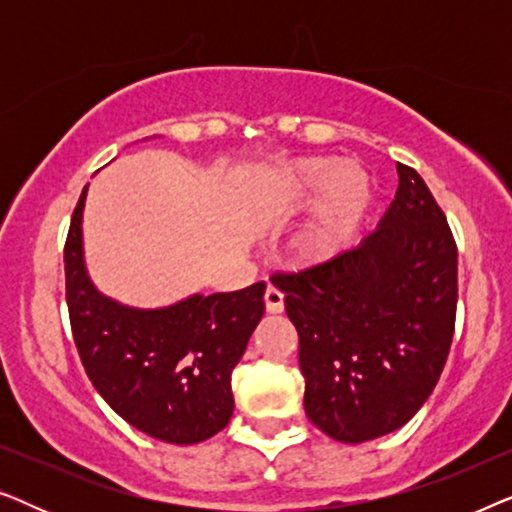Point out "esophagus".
<instances>
[{"label":"esophagus","instance_id":"esophagus-1","mask_svg":"<svg viewBox=\"0 0 512 512\" xmlns=\"http://www.w3.org/2000/svg\"><path fill=\"white\" fill-rule=\"evenodd\" d=\"M263 300H265V310H268L270 314H279L284 310V293L277 289V286H268V289H265V296H263Z\"/></svg>","mask_w":512,"mask_h":512}]
</instances>
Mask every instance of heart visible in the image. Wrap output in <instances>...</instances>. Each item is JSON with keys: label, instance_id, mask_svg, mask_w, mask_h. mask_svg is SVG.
<instances>
[{"label": "heart", "instance_id": "obj_1", "mask_svg": "<svg viewBox=\"0 0 512 512\" xmlns=\"http://www.w3.org/2000/svg\"><path fill=\"white\" fill-rule=\"evenodd\" d=\"M317 191L298 249L310 261H326L352 242L368 209L370 179L352 160L333 165L328 158H300L270 179L268 193L275 205H298Z\"/></svg>", "mask_w": 512, "mask_h": 512}]
</instances>
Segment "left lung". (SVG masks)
Returning <instances> with one entry per match:
<instances>
[{
	"label": "left lung",
	"instance_id": "obj_1",
	"mask_svg": "<svg viewBox=\"0 0 512 512\" xmlns=\"http://www.w3.org/2000/svg\"><path fill=\"white\" fill-rule=\"evenodd\" d=\"M359 247L270 282L298 331L310 422L366 443L415 417L443 373L457 319V242L417 170Z\"/></svg>",
	"mask_w": 512,
	"mask_h": 512
}]
</instances>
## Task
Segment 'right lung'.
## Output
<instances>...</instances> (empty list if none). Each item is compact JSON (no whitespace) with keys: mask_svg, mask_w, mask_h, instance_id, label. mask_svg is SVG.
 Here are the masks:
<instances>
[{"mask_svg":"<svg viewBox=\"0 0 512 512\" xmlns=\"http://www.w3.org/2000/svg\"><path fill=\"white\" fill-rule=\"evenodd\" d=\"M86 191L65 242L67 310L83 368L111 410L146 436L202 443L233 417L230 373L263 317L265 284L191 296L163 310H132L104 298L83 268Z\"/></svg>","mask_w":512,"mask_h":512,"instance_id":"obj_1","label":"right lung"}]
</instances>
